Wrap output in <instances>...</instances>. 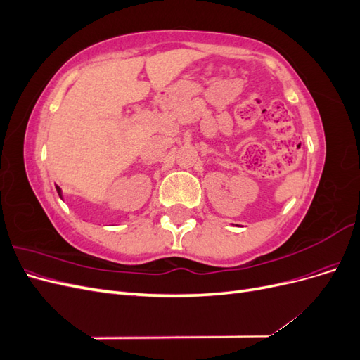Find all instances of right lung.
I'll use <instances>...</instances> for the list:
<instances>
[{
	"mask_svg": "<svg viewBox=\"0 0 360 360\" xmlns=\"http://www.w3.org/2000/svg\"><path fill=\"white\" fill-rule=\"evenodd\" d=\"M57 192H58V195H60V197H61V189L57 186Z\"/></svg>",
	"mask_w": 360,
	"mask_h": 360,
	"instance_id": "right-lung-1",
	"label": "right lung"
}]
</instances>
